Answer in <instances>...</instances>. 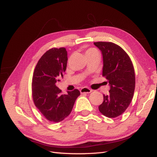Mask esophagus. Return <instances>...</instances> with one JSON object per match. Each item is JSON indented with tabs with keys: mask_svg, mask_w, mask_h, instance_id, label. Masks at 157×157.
Returning <instances> with one entry per match:
<instances>
[{
	"mask_svg": "<svg viewBox=\"0 0 157 157\" xmlns=\"http://www.w3.org/2000/svg\"><path fill=\"white\" fill-rule=\"evenodd\" d=\"M92 91V90H90L88 87H84V88H81V90H80V92L82 93V94H84V93H86V94H88V93H90Z\"/></svg>",
	"mask_w": 157,
	"mask_h": 157,
	"instance_id": "34e87169",
	"label": "esophagus"
}]
</instances>
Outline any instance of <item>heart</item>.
Returning <instances> with one entry per match:
<instances>
[{"label":"heart","instance_id":"obj_1","mask_svg":"<svg viewBox=\"0 0 157 157\" xmlns=\"http://www.w3.org/2000/svg\"><path fill=\"white\" fill-rule=\"evenodd\" d=\"M97 52V51H96V50L94 48H89L87 50V51H86V54H87V53H90V52Z\"/></svg>","mask_w":157,"mask_h":157}]
</instances>
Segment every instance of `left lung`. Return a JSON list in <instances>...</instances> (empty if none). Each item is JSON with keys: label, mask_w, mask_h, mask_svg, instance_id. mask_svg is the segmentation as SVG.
<instances>
[{"label": "left lung", "mask_w": 157, "mask_h": 157, "mask_svg": "<svg viewBox=\"0 0 157 157\" xmlns=\"http://www.w3.org/2000/svg\"><path fill=\"white\" fill-rule=\"evenodd\" d=\"M103 57L102 76L110 86L109 94L103 95L98 109L103 115L115 118L128 109L134 96L135 72L129 55L121 47L110 42L94 43Z\"/></svg>", "instance_id": "1"}]
</instances>
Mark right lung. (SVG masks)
<instances>
[{
    "instance_id": "right-lung-1",
    "label": "right lung",
    "mask_w": 157,
    "mask_h": 157,
    "mask_svg": "<svg viewBox=\"0 0 157 157\" xmlns=\"http://www.w3.org/2000/svg\"><path fill=\"white\" fill-rule=\"evenodd\" d=\"M67 63L65 48H52L40 59L32 77V92L34 105L44 117L51 122L63 121L71 113L77 98L78 89L62 94L56 84L63 78Z\"/></svg>"
}]
</instances>
